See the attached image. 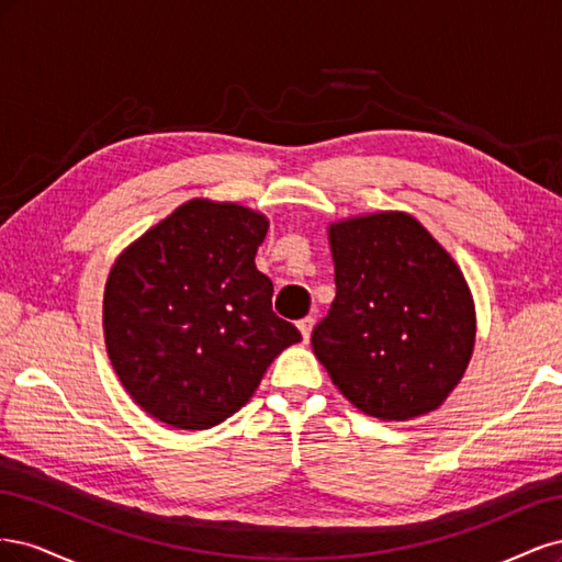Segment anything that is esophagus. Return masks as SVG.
<instances>
[{"label":"esophagus","instance_id":"34e87169","mask_svg":"<svg viewBox=\"0 0 562 562\" xmlns=\"http://www.w3.org/2000/svg\"><path fill=\"white\" fill-rule=\"evenodd\" d=\"M297 328H300V333H302V337H304V339H310L312 328H314V316H304V318H300V321H297Z\"/></svg>","mask_w":562,"mask_h":562}]
</instances>
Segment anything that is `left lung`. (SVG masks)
Wrapping results in <instances>:
<instances>
[{"instance_id": "8db88e82", "label": "left lung", "mask_w": 562, "mask_h": 562, "mask_svg": "<svg viewBox=\"0 0 562 562\" xmlns=\"http://www.w3.org/2000/svg\"><path fill=\"white\" fill-rule=\"evenodd\" d=\"M335 300L312 347L370 417L411 419L448 398L469 366L475 316L462 271L405 213L330 227Z\"/></svg>"}]
</instances>
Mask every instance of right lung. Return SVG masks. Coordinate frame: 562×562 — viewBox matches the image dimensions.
Instances as JSON below:
<instances>
[{"instance_id":"right-lung-1","label":"right lung","mask_w":562,"mask_h":562,"mask_svg":"<svg viewBox=\"0 0 562 562\" xmlns=\"http://www.w3.org/2000/svg\"><path fill=\"white\" fill-rule=\"evenodd\" d=\"M267 220L236 203L194 199L119 255L105 285L110 361L145 413L211 429L252 396L300 330L271 310L255 267Z\"/></svg>"}]
</instances>
